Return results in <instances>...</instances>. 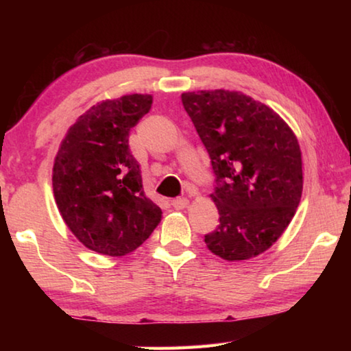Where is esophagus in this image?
<instances>
[{
    "label": "esophagus",
    "instance_id": "obj_1",
    "mask_svg": "<svg viewBox=\"0 0 351 351\" xmlns=\"http://www.w3.org/2000/svg\"><path fill=\"white\" fill-rule=\"evenodd\" d=\"M171 206L175 207V209L181 210V209H186V207L189 206V199L187 198H176L171 201Z\"/></svg>",
    "mask_w": 351,
    "mask_h": 351
}]
</instances>
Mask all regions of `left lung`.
I'll return each instance as SVG.
<instances>
[{
	"label": "left lung",
	"instance_id": "left-lung-1",
	"mask_svg": "<svg viewBox=\"0 0 351 351\" xmlns=\"http://www.w3.org/2000/svg\"><path fill=\"white\" fill-rule=\"evenodd\" d=\"M217 176L210 198L218 228L207 249L228 261L249 260L288 228L304 189L302 152L293 130L268 105L240 91L182 93Z\"/></svg>",
	"mask_w": 351,
	"mask_h": 351
}]
</instances>
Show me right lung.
<instances>
[{"mask_svg": "<svg viewBox=\"0 0 351 351\" xmlns=\"http://www.w3.org/2000/svg\"><path fill=\"white\" fill-rule=\"evenodd\" d=\"M150 94L91 106L69 127L54 159L52 190L68 229L91 251L122 257L156 229L162 210L145 197L128 136L152 108Z\"/></svg>", "mask_w": 351, "mask_h": 351, "instance_id": "1", "label": "right lung"}]
</instances>
